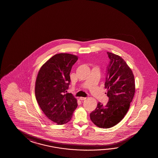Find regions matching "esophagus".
I'll list each match as a JSON object with an SVG mask.
<instances>
[{
  "label": "esophagus",
  "instance_id": "34e87169",
  "mask_svg": "<svg viewBox=\"0 0 158 158\" xmlns=\"http://www.w3.org/2000/svg\"><path fill=\"white\" fill-rule=\"evenodd\" d=\"M80 99H81V101H84L85 99H86V97H81Z\"/></svg>",
  "mask_w": 158,
  "mask_h": 158
}]
</instances>
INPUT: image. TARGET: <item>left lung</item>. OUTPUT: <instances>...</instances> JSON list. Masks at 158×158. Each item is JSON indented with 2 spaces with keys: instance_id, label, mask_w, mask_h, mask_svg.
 I'll use <instances>...</instances> for the list:
<instances>
[{
  "instance_id": "8db88e82",
  "label": "left lung",
  "mask_w": 158,
  "mask_h": 158,
  "mask_svg": "<svg viewBox=\"0 0 158 158\" xmlns=\"http://www.w3.org/2000/svg\"><path fill=\"white\" fill-rule=\"evenodd\" d=\"M110 59L107 77L105 84L109 102H98L90 114L92 122L100 128H108L117 125L128 111L135 92L134 76L125 60L114 53L107 52Z\"/></svg>"
}]
</instances>
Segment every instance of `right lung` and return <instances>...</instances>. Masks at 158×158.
I'll list each match as a JSON object with an SVG mask.
<instances>
[{"label": "right lung", "instance_id": "obj_1", "mask_svg": "<svg viewBox=\"0 0 158 158\" xmlns=\"http://www.w3.org/2000/svg\"><path fill=\"white\" fill-rule=\"evenodd\" d=\"M78 56L61 53L52 56L41 67L35 82V97L44 114L57 125L70 121L77 107V101L66 93L72 67Z\"/></svg>", "mask_w": 158, "mask_h": 158}]
</instances>
